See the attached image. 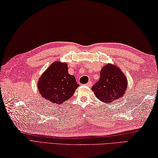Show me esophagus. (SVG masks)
Returning <instances> with one entry per match:
<instances>
[{
	"instance_id": "34e87169",
	"label": "esophagus",
	"mask_w": 158,
	"mask_h": 158,
	"mask_svg": "<svg viewBox=\"0 0 158 158\" xmlns=\"http://www.w3.org/2000/svg\"><path fill=\"white\" fill-rule=\"evenodd\" d=\"M86 85H87L88 86H91L92 85V82L91 81H89L87 84H86Z\"/></svg>"
}]
</instances>
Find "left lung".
<instances>
[{
  "label": "left lung",
  "instance_id": "left-lung-1",
  "mask_svg": "<svg viewBox=\"0 0 158 158\" xmlns=\"http://www.w3.org/2000/svg\"><path fill=\"white\" fill-rule=\"evenodd\" d=\"M127 78L119 68L108 64L102 69L100 78L91 89L99 100L110 104L121 98L127 86Z\"/></svg>",
  "mask_w": 158,
  "mask_h": 158
}]
</instances>
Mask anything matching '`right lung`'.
Masks as SVG:
<instances>
[{"label": "right lung", "mask_w": 158, "mask_h": 158, "mask_svg": "<svg viewBox=\"0 0 158 158\" xmlns=\"http://www.w3.org/2000/svg\"><path fill=\"white\" fill-rule=\"evenodd\" d=\"M79 86L75 77L68 73L67 63H54L46 70L38 82L41 95L54 104L69 99Z\"/></svg>", "instance_id": "right-lung-1"}]
</instances>
